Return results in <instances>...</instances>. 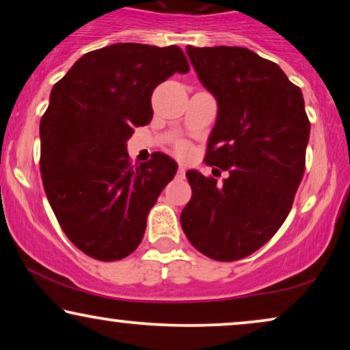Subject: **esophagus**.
Returning <instances> with one entry per match:
<instances>
[{"mask_svg":"<svg viewBox=\"0 0 350 350\" xmlns=\"http://www.w3.org/2000/svg\"><path fill=\"white\" fill-rule=\"evenodd\" d=\"M176 174H178V176H185V174H186L185 165H178V170H176Z\"/></svg>","mask_w":350,"mask_h":350,"instance_id":"34e87169","label":"esophagus"}]
</instances>
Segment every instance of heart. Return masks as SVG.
I'll use <instances>...</instances> for the list:
<instances>
[{
    "instance_id": "b5f03b06",
    "label": "heart",
    "mask_w": 350,
    "mask_h": 350,
    "mask_svg": "<svg viewBox=\"0 0 350 350\" xmlns=\"http://www.w3.org/2000/svg\"><path fill=\"white\" fill-rule=\"evenodd\" d=\"M175 152L176 156L181 157V159H188V157H191V154H193V146H191L189 143L181 142L175 146Z\"/></svg>"
}]
</instances>
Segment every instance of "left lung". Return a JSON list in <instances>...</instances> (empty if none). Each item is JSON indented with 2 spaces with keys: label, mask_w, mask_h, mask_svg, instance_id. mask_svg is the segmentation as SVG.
<instances>
[{
  "label": "left lung",
  "mask_w": 350,
  "mask_h": 350,
  "mask_svg": "<svg viewBox=\"0 0 350 350\" xmlns=\"http://www.w3.org/2000/svg\"><path fill=\"white\" fill-rule=\"evenodd\" d=\"M218 116L205 164L229 172L223 183L186 174L193 196L181 228L202 255L242 260L288 217L306 169L310 122L301 89L280 66L245 47H186Z\"/></svg>",
  "instance_id": "8db88e82"
}]
</instances>
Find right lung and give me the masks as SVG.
I'll list each match as a JSON object with an SVG mask.
<instances>
[{"instance_id": "right-lung-1", "label": "right lung", "mask_w": 350, "mask_h": 350, "mask_svg": "<svg viewBox=\"0 0 350 350\" xmlns=\"http://www.w3.org/2000/svg\"><path fill=\"white\" fill-rule=\"evenodd\" d=\"M188 71L180 47L118 42L84 54L52 88L40 122L42 185L66 237L94 260H122L140 245L175 176L162 152L132 165L127 140L151 122L152 90Z\"/></svg>"}]
</instances>
